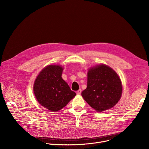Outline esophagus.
I'll list each match as a JSON object with an SVG mask.
<instances>
[{
    "label": "esophagus",
    "mask_w": 149,
    "mask_h": 149,
    "mask_svg": "<svg viewBox=\"0 0 149 149\" xmlns=\"http://www.w3.org/2000/svg\"><path fill=\"white\" fill-rule=\"evenodd\" d=\"M77 93V94L78 95H80V94H81V90H79L78 91H77V93Z\"/></svg>",
    "instance_id": "34e87169"
}]
</instances>
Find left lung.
Wrapping results in <instances>:
<instances>
[{
  "label": "left lung",
  "mask_w": 149,
  "mask_h": 149,
  "mask_svg": "<svg viewBox=\"0 0 149 149\" xmlns=\"http://www.w3.org/2000/svg\"><path fill=\"white\" fill-rule=\"evenodd\" d=\"M122 84L117 74L110 67L101 64L88 71L87 87L81 95L97 111L111 109L118 102Z\"/></svg>",
  "instance_id": "1"
}]
</instances>
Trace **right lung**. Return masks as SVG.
Returning <instances> with one entry per match:
<instances>
[{"mask_svg":"<svg viewBox=\"0 0 149 149\" xmlns=\"http://www.w3.org/2000/svg\"><path fill=\"white\" fill-rule=\"evenodd\" d=\"M63 68L50 65L42 70L36 77L33 92L38 102L51 111L63 109L76 95L62 77Z\"/></svg>","mask_w":149,"mask_h":149,"instance_id":"right-lung-1","label":"right lung"}]
</instances>
